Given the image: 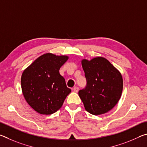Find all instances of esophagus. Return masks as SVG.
Instances as JSON below:
<instances>
[{"label":"esophagus","instance_id":"esophagus-1","mask_svg":"<svg viewBox=\"0 0 147 147\" xmlns=\"http://www.w3.org/2000/svg\"><path fill=\"white\" fill-rule=\"evenodd\" d=\"M78 90H79V88H78V87H77V86H75V87H74V88H73V91H74V92H78Z\"/></svg>","mask_w":147,"mask_h":147}]
</instances>
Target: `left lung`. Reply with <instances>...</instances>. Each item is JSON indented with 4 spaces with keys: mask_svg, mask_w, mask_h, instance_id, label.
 I'll return each mask as SVG.
<instances>
[{
    "mask_svg": "<svg viewBox=\"0 0 147 147\" xmlns=\"http://www.w3.org/2000/svg\"><path fill=\"white\" fill-rule=\"evenodd\" d=\"M82 65L87 85L79 91L78 94L86 110L94 115L107 113L121 98L123 88L121 73L102 57L89 61L84 59Z\"/></svg>",
    "mask_w": 147,
    "mask_h": 147,
    "instance_id": "obj_1",
    "label": "left lung"
}]
</instances>
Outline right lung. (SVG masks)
<instances>
[{
    "mask_svg": "<svg viewBox=\"0 0 147 147\" xmlns=\"http://www.w3.org/2000/svg\"><path fill=\"white\" fill-rule=\"evenodd\" d=\"M68 59L67 56L46 53L23 71L21 82L24 97L38 113L42 115L55 113L71 92L59 72Z\"/></svg>",
    "mask_w": 147,
    "mask_h": 147,
    "instance_id": "obj_1",
    "label": "right lung"
}]
</instances>
